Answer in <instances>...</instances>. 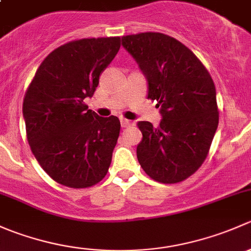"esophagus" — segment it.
I'll list each match as a JSON object with an SVG mask.
<instances>
[{"instance_id": "1", "label": "esophagus", "mask_w": 251, "mask_h": 251, "mask_svg": "<svg viewBox=\"0 0 251 251\" xmlns=\"http://www.w3.org/2000/svg\"><path fill=\"white\" fill-rule=\"evenodd\" d=\"M120 123H121V127H127V126L133 125V123L131 120H127V119H120Z\"/></svg>"}]
</instances>
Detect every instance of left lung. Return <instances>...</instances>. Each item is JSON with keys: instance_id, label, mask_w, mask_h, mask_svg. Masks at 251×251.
I'll return each mask as SVG.
<instances>
[{"instance_id": "left-lung-1", "label": "left lung", "mask_w": 251, "mask_h": 251, "mask_svg": "<svg viewBox=\"0 0 251 251\" xmlns=\"http://www.w3.org/2000/svg\"><path fill=\"white\" fill-rule=\"evenodd\" d=\"M148 82V98L156 100L161 121L154 127L138 121L142 141L137 159L149 177L177 183L196 173L209 153L219 125L216 88L189 48L160 32L121 37Z\"/></svg>"}]
</instances>
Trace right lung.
I'll return each mask as SVG.
<instances>
[{
	"label": "right lung",
	"instance_id": "right-lung-1",
	"mask_svg": "<svg viewBox=\"0 0 251 251\" xmlns=\"http://www.w3.org/2000/svg\"><path fill=\"white\" fill-rule=\"evenodd\" d=\"M120 48V37L72 41L45 58L23 103L30 148L63 186L87 188L105 176L120 133L116 116L100 118L83 100Z\"/></svg>",
	"mask_w": 251,
	"mask_h": 251
}]
</instances>
